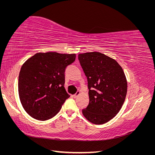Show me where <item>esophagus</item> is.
I'll return each instance as SVG.
<instances>
[{
	"label": "esophagus",
	"mask_w": 155,
	"mask_h": 155,
	"mask_svg": "<svg viewBox=\"0 0 155 155\" xmlns=\"http://www.w3.org/2000/svg\"><path fill=\"white\" fill-rule=\"evenodd\" d=\"M79 94H80V92H79V91H78L76 94H75L74 95H73V97H74V98H76V97H77Z\"/></svg>",
	"instance_id": "1"
}]
</instances>
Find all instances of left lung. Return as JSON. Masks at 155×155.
Instances as JSON below:
<instances>
[{
  "mask_svg": "<svg viewBox=\"0 0 155 155\" xmlns=\"http://www.w3.org/2000/svg\"><path fill=\"white\" fill-rule=\"evenodd\" d=\"M78 59L87 78L89 104L82 113L90 122L101 125L118 113L125 100L127 82L116 60L96 51L80 54Z\"/></svg>",
  "mask_w": 155,
  "mask_h": 155,
  "instance_id": "obj_1",
  "label": "left lung"
}]
</instances>
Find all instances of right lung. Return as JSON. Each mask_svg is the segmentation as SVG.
I'll use <instances>...</instances> for the list:
<instances>
[{
    "label": "right lung",
    "instance_id": "right-lung-1",
    "mask_svg": "<svg viewBox=\"0 0 155 155\" xmlns=\"http://www.w3.org/2000/svg\"><path fill=\"white\" fill-rule=\"evenodd\" d=\"M76 54L49 51L37 53L22 64L18 91L25 111L36 120L45 121L57 114L70 97L64 87L65 69Z\"/></svg>",
    "mask_w": 155,
    "mask_h": 155
}]
</instances>
